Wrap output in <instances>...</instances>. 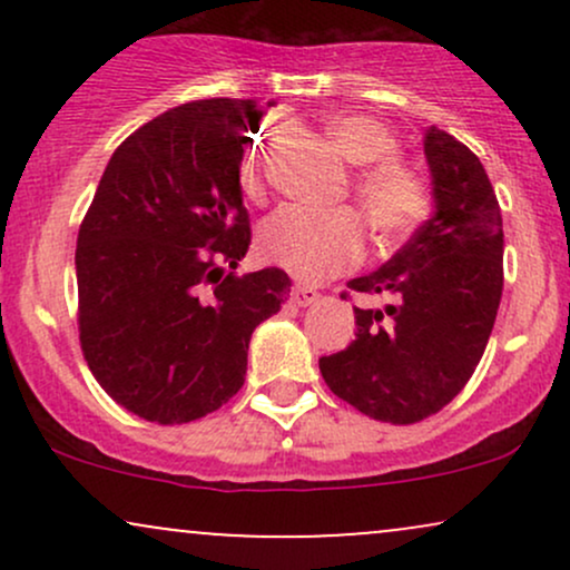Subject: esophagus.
<instances>
[{"label": "esophagus", "mask_w": 570, "mask_h": 570, "mask_svg": "<svg viewBox=\"0 0 570 570\" xmlns=\"http://www.w3.org/2000/svg\"><path fill=\"white\" fill-rule=\"evenodd\" d=\"M318 297H322V294H318L316 289H313V286L297 284V286H294V289H292V303H297L299 307L313 305V303H316Z\"/></svg>", "instance_id": "obj_1"}]
</instances>
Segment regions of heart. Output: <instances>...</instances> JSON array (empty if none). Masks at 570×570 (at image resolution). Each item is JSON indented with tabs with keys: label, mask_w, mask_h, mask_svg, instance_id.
<instances>
[{
	"label": "heart",
	"mask_w": 570,
	"mask_h": 570,
	"mask_svg": "<svg viewBox=\"0 0 570 570\" xmlns=\"http://www.w3.org/2000/svg\"><path fill=\"white\" fill-rule=\"evenodd\" d=\"M326 128L340 153L362 166L353 181V195L372 230L389 240L415 230L429 217L431 193L415 168L394 158L399 139L391 126L364 112H340ZM238 176L248 198H263L265 158L259 144L246 149ZM259 244L267 259L294 276L324 281L362 257L364 222L351 206H284L263 225Z\"/></svg>",
	"instance_id": "obj_1"
}]
</instances>
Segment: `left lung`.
<instances>
[{
    "label": "left lung",
    "mask_w": 570,
    "mask_h": 570,
    "mask_svg": "<svg viewBox=\"0 0 570 570\" xmlns=\"http://www.w3.org/2000/svg\"><path fill=\"white\" fill-rule=\"evenodd\" d=\"M423 153L434 217L383 267L348 281L353 292L394 303L353 307L356 340L318 358L332 394L394 426L423 421L461 394L503 289L501 208L480 158L436 126L423 136Z\"/></svg>",
    "instance_id": "obj_1"
}]
</instances>
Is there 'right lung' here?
<instances>
[{
	"label": "right lung",
	"mask_w": 570,
	"mask_h": 570,
	"mask_svg": "<svg viewBox=\"0 0 570 570\" xmlns=\"http://www.w3.org/2000/svg\"><path fill=\"white\" fill-rule=\"evenodd\" d=\"M273 104L203 98L155 117L115 149L85 214V362L144 421L189 423L230 402L252 332L289 294L281 267L233 273L252 244L240 160Z\"/></svg>",
	"instance_id": "obj_1"
}]
</instances>
